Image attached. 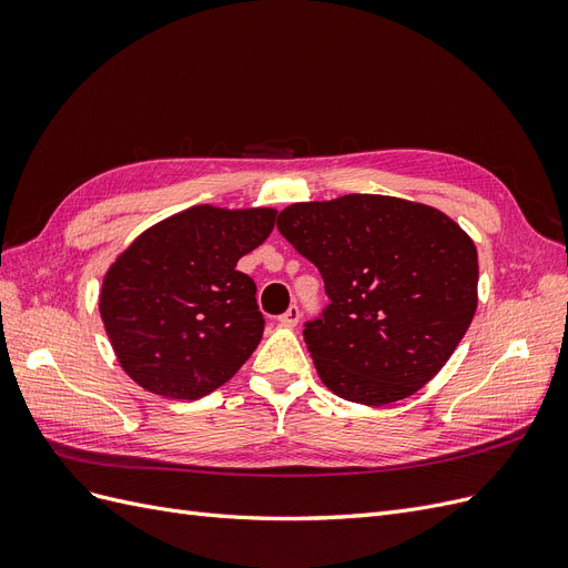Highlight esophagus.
I'll list each match as a JSON object with an SVG mask.
<instances>
[{"instance_id":"esophagus-1","label":"esophagus","mask_w":568,"mask_h":568,"mask_svg":"<svg viewBox=\"0 0 568 568\" xmlns=\"http://www.w3.org/2000/svg\"><path fill=\"white\" fill-rule=\"evenodd\" d=\"M298 320H301V311H298L296 305H291L288 311L280 317V324H282V326H286V329H294V326L298 324Z\"/></svg>"}]
</instances>
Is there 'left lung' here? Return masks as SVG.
Segmentation results:
<instances>
[{
	"label": "left lung",
	"instance_id": "1",
	"mask_svg": "<svg viewBox=\"0 0 568 568\" xmlns=\"http://www.w3.org/2000/svg\"><path fill=\"white\" fill-rule=\"evenodd\" d=\"M277 230L315 263L329 305L305 326L322 384L357 405L417 393L478 305L474 239L434 205L382 194L291 203Z\"/></svg>",
	"mask_w": 568,
	"mask_h": 568
}]
</instances>
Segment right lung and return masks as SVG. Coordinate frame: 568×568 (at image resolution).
Here are the masks:
<instances>
[{
  "instance_id": "obj_1",
  "label": "right lung",
  "mask_w": 568,
  "mask_h": 568,
  "mask_svg": "<svg viewBox=\"0 0 568 568\" xmlns=\"http://www.w3.org/2000/svg\"><path fill=\"white\" fill-rule=\"evenodd\" d=\"M274 209L199 203L144 230L115 255L99 313L120 367L178 400L213 393L263 338L255 284L236 263L274 227Z\"/></svg>"
}]
</instances>
